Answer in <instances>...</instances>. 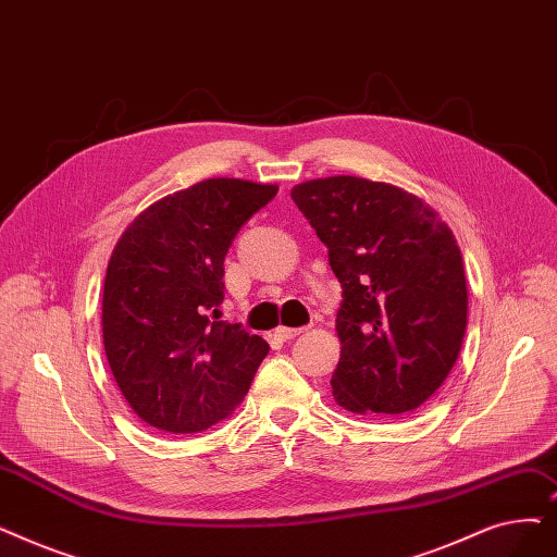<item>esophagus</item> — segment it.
I'll return each mask as SVG.
<instances>
[{
  "instance_id": "esophagus-1",
  "label": "esophagus",
  "mask_w": 557,
  "mask_h": 557,
  "mask_svg": "<svg viewBox=\"0 0 557 557\" xmlns=\"http://www.w3.org/2000/svg\"><path fill=\"white\" fill-rule=\"evenodd\" d=\"M300 332H305V327H284V325H280L275 330V336L282 338V342H288V338H296Z\"/></svg>"
}]
</instances>
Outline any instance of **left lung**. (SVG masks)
I'll list each match as a JSON object with an SVG mask.
<instances>
[{"instance_id": "obj_1", "label": "left lung", "mask_w": 557, "mask_h": 557, "mask_svg": "<svg viewBox=\"0 0 557 557\" xmlns=\"http://www.w3.org/2000/svg\"><path fill=\"white\" fill-rule=\"evenodd\" d=\"M292 198L344 288L336 405L380 419L414 412L465 342L469 298L455 234L419 196L386 182L334 175L294 186Z\"/></svg>"}]
</instances>
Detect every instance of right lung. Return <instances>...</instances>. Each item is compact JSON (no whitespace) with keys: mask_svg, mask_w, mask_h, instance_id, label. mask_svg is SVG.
I'll use <instances>...</instances> for the list:
<instances>
[{"mask_svg":"<svg viewBox=\"0 0 557 557\" xmlns=\"http://www.w3.org/2000/svg\"><path fill=\"white\" fill-rule=\"evenodd\" d=\"M275 193V184L205 180L140 211L117 238L102 294L104 352L148 425L200 432L232 417L248 394L269 344L215 321V307L234 236Z\"/></svg>","mask_w":557,"mask_h":557,"instance_id":"obj_1","label":"right lung"}]
</instances>
